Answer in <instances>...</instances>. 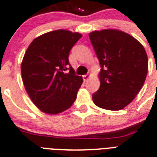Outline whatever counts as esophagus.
<instances>
[{
	"label": "esophagus",
	"mask_w": 157,
	"mask_h": 157,
	"mask_svg": "<svg viewBox=\"0 0 157 157\" xmlns=\"http://www.w3.org/2000/svg\"><path fill=\"white\" fill-rule=\"evenodd\" d=\"M89 78H90V74H86V75L83 76V80H84V82L87 81L88 79Z\"/></svg>",
	"instance_id": "esophagus-1"
}]
</instances>
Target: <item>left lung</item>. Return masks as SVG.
<instances>
[{
	"label": "left lung",
	"mask_w": 157,
	"mask_h": 157,
	"mask_svg": "<svg viewBox=\"0 0 157 157\" xmlns=\"http://www.w3.org/2000/svg\"><path fill=\"white\" fill-rule=\"evenodd\" d=\"M89 37L101 67L100 86L93 94V101L103 109H123L145 82L148 71L145 49L133 36L120 30L94 31Z\"/></svg>",
	"instance_id": "left-lung-1"
}]
</instances>
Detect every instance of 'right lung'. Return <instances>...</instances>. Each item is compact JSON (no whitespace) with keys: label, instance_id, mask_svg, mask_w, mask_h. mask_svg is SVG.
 <instances>
[{"label":"right lung","instance_id":"add662e5","mask_svg":"<svg viewBox=\"0 0 157 157\" xmlns=\"http://www.w3.org/2000/svg\"><path fill=\"white\" fill-rule=\"evenodd\" d=\"M81 36L65 30L49 32L34 39L24 54V87L33 103L46 113L63 112L77 98L83 78L76 75L68 57Z\"/></svg>","mask_w":157,"mask_h":157}]
</instances>
